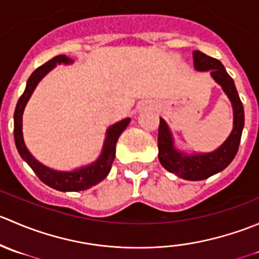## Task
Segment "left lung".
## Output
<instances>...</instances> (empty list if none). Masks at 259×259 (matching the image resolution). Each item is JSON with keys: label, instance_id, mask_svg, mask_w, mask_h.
Instances as JSON below:
<instances>
[{"label": "left lung", "instance_id": "obj_1", "mask_svg": "<svg viewBox=\"0 0 259 259\" xmlns=\"http://www.w3.org/2000/svg\"><path fill=\"white\" fill-rule=\"evenodd\" d=\"M194 69L210 71L211 77L222 86L233 108V130L226 142L211 153H195L192 155L182 153L174 146L173 135L168 125L160 117L158 133L159 161L170 173L187 180H203L226 169L236 156L244 126V110L237 93L234 81L219 60L207 56L200 51L193 52Z\"/></svg>", "mask_w": 259, "mask_h": 259}]
</instances>
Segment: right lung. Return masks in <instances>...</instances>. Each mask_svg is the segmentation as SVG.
I'll return each mask as SVG.
<instances>
[{
    "instance_id": "obj_1",
    "label": "right lung",
    "mask_w": 259,
    "mask_h": 259,
    "mask_svg": "<svg viewBox=\"0 0 259 259\" xmlns=\"http://www.w3.org/2000/svg\"><path fill=\"white\" fill-rule=\"evenodd\" d=\"M72 62H74L72 59L67 57L66 55H59V56H55L54 59L49 60L46 64L37 67L31 74V76L28 77L26 89L22 95H21V98L18 99L14 115V137L18 154L31 166V169L35 171L36 176L40 178L41 182L45 183L49 187L54 188V189L60 190V192H80V190H86L96 185L98 183H100L101 180L105 179L109 171H110L111 165H113L117 139H119L120 134L126 129V126L130 122V117H126V119L111 125L106 130V138L104 140L103 150H101V154L98 158V160L89 164V165L82 166V168L76 169V170H54V169H50L48 166L44 165V164H41L40 161H37L31 155L28 149L26 148L25 142H23L22 134V114L23 110H25L26 104H27L28 99L32 95L37 83L40 82L41 79L49 71H51L57 64L67 65L72 64Z\"/></svg>"
}]
</instances>
